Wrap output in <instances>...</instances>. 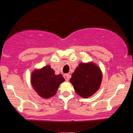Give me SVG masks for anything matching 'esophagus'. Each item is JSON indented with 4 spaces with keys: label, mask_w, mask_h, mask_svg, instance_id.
I'll list each match as a JSON object with an SVG mask.
<instances>
[{
    "label": "esophagus",
    "mask_w": 133,
    "mask_h": 133,
    "mask_svg": "<svg viewBox=\"0 0 133 133\" xmlns=\"http://www.w3.org/2000/svg\"><path fill=\"white\" fill-rule=\"evenodd\" d=\"M70 77H71V76H70V75L69 74H64V77L65 80L66 81H68L69 79L70 78Z\"/></svg>",
    "instance_id": "34e87169"
}]
</instances>
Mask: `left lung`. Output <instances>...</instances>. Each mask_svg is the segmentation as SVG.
I'll return each instance as SVG.
<instances>
[{
    "label": "left lung",
    "instance_id": "left-lung-1",
    "mask_svg": "<svg viewBox=\"0 0 133 133\" xmlns=\"http://www.w3.org/2000/svg\"><path fill=\"white\" fill-rule=\"evenodd\" d=\"M101 81L100 68L92 62L79 64L70 79L76 92L84 98L91 96L99 89Z\"/></svg>",
    "mask_w": 133,
    "mask_h": 133
}]
</instances>
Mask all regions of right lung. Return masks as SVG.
Returning <instances> with one entry per match:
<instances>
[{
  "instance_id": "obj_1",
  "label": "right lung",
  "mask_w": 133,
  "mask_h": 133,
  "mask_svg": "<svg viewBox=\"0 0 133 133\" xmlns=\"http://www.w3.org/2000/svg\"><path fill=\"white\" fill-rule=\"evenodd\" d=\"M64 81L61 74H55L54 71L50 65L36 70L31 75L32 86L38 94L44 98L54 96L60 84Z\"/></svg>"
}]
</instances>
